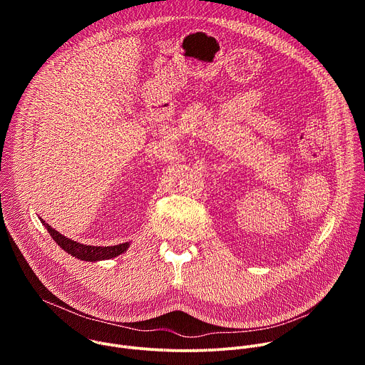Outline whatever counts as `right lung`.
Wrapping results in <instances>:
<instances>
[{
	"label": "right lung",
	"mask_w": 365,
	"mask_h": 365,
	"mask_svg": "<svg viewBox=\"0 0 365 365\" xmlns=\"http://www.w3.org/2000/svg\"><path fill=\"white\" fill-rule=\"evenodd\" d=\"M40 221L43 222L44 228L48 231V234L56 241L58 245H61L68 254L73 255L75 258L83 259V262H101V259H110V258H114V257L123 254L130 247V242H123V244L111 245V247L85 245V244H81L71 238H66L65 235L58 232L55 228H51L48 224H46L41 218H40Z\"/></svg>",
	"instance_id": "obj_1"
}]
</instances>
